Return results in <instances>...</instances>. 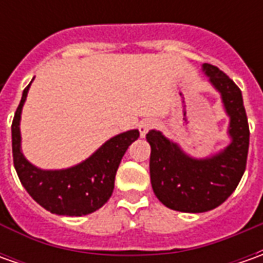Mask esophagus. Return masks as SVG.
<instances>
[{"label": "esophagus", "instance_id": "34e87169", "mask_svg": "<svg viewBox=\"0 0 263 263\" xmlns=\"http://www.w3.org/2000/svg\"><path fill=\"white\" fill-rule=\"evenodd\" d=\"M155 127V121L154 120H143L139 123V133H140V137L146 136V133Z\"/></svg>", "mask_w": 263, "mask_h": 263}]
</instances>
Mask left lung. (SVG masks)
Masks as SVG:
<instances>
[{
    "instance_id": "8db88e82",
    "label": "left lung",
    "mask_w": 263,
    "mask_h": 263,
    "mask_svg": "<svg viewBox=\"0 0 263 263\" xmlns=\"http://www.w3.org/2000/svg\"><path fill=\"white\" fill-rule=\"evenodd\" d=\"M202 71L219 93L228 117L227 146L196 158L159 130H149L146 135L155 196L170 209L187 214L208 212L226 202L240 183L248 161L250 133L241 90L215 66L202 64Z\"/></svg>"
}]
</instances>
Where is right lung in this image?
<instances>
[{
	"label": "right lung",
	"mask_w": 263,
	"mask_h": 263,
	"mask_svg": "<svg viewBox=\"0 0 263 263\" xmlns=\"http://www.w3.org/2000/svg\"><path fill=\"white\" fill-rule=\"evenodd\" d=\"M30 85L32 82L23 90L11 126L13 159L17 176L26 192L46 211L66 217L92 214L104 206L112 195L121 158L124 157L127 147L139 137V130H127L108 139L90 157L76 165L60 170L36 167L22 151L20 132L22 111Z\"/></svg>",
	"instance_id": "1"
}]
</instances>
